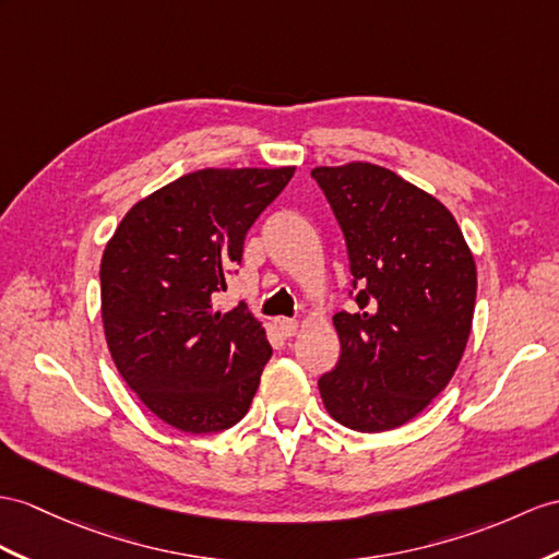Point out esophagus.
Segmentation results:
<instances>
[{
    "label": "esophagus",
    "instance_id": "esophagus-1",
    "mask_svg": "<svg viewBox=\"0 0 559 559\" xmlns=\"http://www.w3.org/2000/svg\"><path fill=\"white\" fill-rule=\"evenodd\" d=\"M277 330H280L282 336L289 338V336H294L298 332V322L289 320V318H282V320H277Z\"/></svg>",
    "mask_w": 559,
    "mask_h": 559
}]
</instances>
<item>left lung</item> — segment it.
Returning a JSON list of instances; mask_svg holds the SVG:
<instances>
[{
    "label": "left lung",
    "instance_id": "obj_1",
    "mask_svg": "<svg viewBox=\"0 0 559 559\" xmlns=\"http://www.w3.org/2000/svg\"><path fill=\"white\" fill-rule=\"evenodd\" d=\"M342 227L348 296L334 326L342 356L318 379L336 421L389 431L411 421L451 382L465 353L476 265L441 201L372 163L310 173Z\"/></svg>",
    "mask_w": 559,
    "mask_h": 559
}]
</instances>
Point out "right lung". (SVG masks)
<instances>
[{"label":"right lung","instance_id":"right-lung-1","mask_svg":"<svg viewBox=\"0 0 559 559\" xmlns=\"http://www.w3.org/2000/svg\"><path fill=\"white\" fill-rule=\"evenodd\" d=\"M292 175H182L134 203L106 243L99 280L108 350L138 399L175 429L215 433L249 413L272 348L247 306L215 312L213 296Z\"/></svg>","mask_w":559,"mask_h":559}]
</instances>
